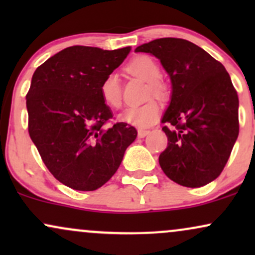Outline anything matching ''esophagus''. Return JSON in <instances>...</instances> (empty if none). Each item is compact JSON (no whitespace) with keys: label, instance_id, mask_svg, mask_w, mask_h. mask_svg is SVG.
<instances>
[{"label":"esophagus","instance_id":"esophagus-1","mask_svg":"<svg viewBox=\"0 0 255 255\" xmlns=\"http://www.w3.org/2000/svg\"><path fill=\"white\" fill-rule=\"evenodd\" d=\"M150 133V130H145V129H139L137 130V136L139 137H144L147 135V134Z\"/></svg>","mask_w":255,"mask_h":255}]
</instances>
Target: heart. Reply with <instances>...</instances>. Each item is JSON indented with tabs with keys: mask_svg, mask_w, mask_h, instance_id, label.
Masks as SVG:
<instances>
[{
	"mask_svg": "<svg viewBox=\"0 0 255 255\" xmlns=\"http://www.w3.org/2000/svg\"><path fill=\"white\" fill-rule=\"evenodd\" d=\"M128 73L134 77L147 81L146 96L157 98H163L166 95L165 85L160 80V69L156 61L147 55H140L134 57L126 67ZM101 97L108 107L120 108L122 104L121 83L118 74L110 73L103 79L101 84ZM160 114V107L157 102L148 101L139 107H129L124 113L120 114L119 120L125 124L134 126L136 128L150 127L157 121Z\"/></svg>",
	"mask_w": 255,
	"mask_h": 255,
	"instance_id": "b5f03b06",
	"label": "heart"
}]
</instances>
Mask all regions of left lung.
Listing matches in <instances>:
<instances>
[{
  "label": "left lung",
  "mask_w": 255,
  "mask_h": 255,
  "mask_svg": "<svg viewBox=\"0 0 255 255\" xmlns=\"http://www.w3.org/2000/svg\"><path fill=\"white\" fill-rule=\"evenodd\" d=\"M153 55L171 80V98L162 128L168 147L159 165L181 186L216 180L239 135V97L224 66L200 46L181 38H159L137 46Z\"/></svg>",
  "instance_id": "1"
}]
</instances>
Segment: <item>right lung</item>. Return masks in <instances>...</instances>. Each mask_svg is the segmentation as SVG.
Listing matches in <instances>:
<instances>
[{"label": "right lung", "mask_w": 255, "mask_h": 255, "mask_svg": "<svg viewBox=\"0 0 255 255\" xmlns=\"http://www.w3.org/2000/svg\"><path fill=\"white\" fill-rule=\"evenodd\" d=\"M129 51L69 46L33 73L26 96L28 133L49 171L75 191L107 183L137 135L125 122L105 127L113 113L99 91Z\"/></svg>", "instance_id": "obj_1"}]
</instances>
